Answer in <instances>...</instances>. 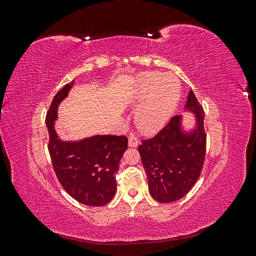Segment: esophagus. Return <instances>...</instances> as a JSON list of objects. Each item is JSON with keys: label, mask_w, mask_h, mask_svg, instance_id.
<instances>
[{"label": "esophagus", "mask_w": 256, "mask_h": 256, "mask_svg": "<svg viewBox=\"0 0 256 256\" xmlns=\"http://www.w3.org/2000/svg\"><path fill=\"white\" fill-rule=\"evenodd\" d=\"M138 144H140V141L134 134H130L129 136V140H128V145L130 147H136Z\"/></svg>", "instance_id": "esophagus-1"}]
</instances>
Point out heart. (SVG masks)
Here are the masks:
<instances>
[{"label":"heart","instance_id":"obj_1","mask_svg":"<svg viewBox=\"0 0 256 256\" xmlns=\"http://www.w3.org/2000/svg\"><path fill=\"white\" fill-rule=\"evenodd\" d=\"M180 97V82L174 74L146 72L140 80L136 100L140 106L136 113L138 128L154 134L171 118Z\"/></svg>","mask_w":256,"mask_h":256}]
</instances>
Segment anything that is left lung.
<instances>
[{"label":"left lung","mask_w":256,"mask_h":256,"mask_svg":"<svg viewBox=\"0 0 256 256\" xmlns=\"http://www.w3.org/2000/svg\"><path fill=\"white\" fill-rule=\"evenodd\" d=\"M186 108L196 115L198 126L186 134L180 115H175L159 132L138 146L148 180L150 196L160 203L182 198L192 189L202 172L206 154L204 109L192 90Z\"/></svg>","instance_id":"1"}]
</instances>
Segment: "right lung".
<instances>
[{
    "label": "right lung",
    "mask_w": 256,
    "mask_h": 256,
    "mask_svg": "<svg viewBox=\"0 0 256 256\" xmlns=\"http://www.w3.org/2000/svg\"><path fill=\"white\" fill-rule=\"evenodd\" d=\"M74 82L54 96L46 116L48 150L54 172L69 196L88 206H104L116 192V173L128 148L126 136H95L80 142L60 141L54 130L58 106Z\"/></svg>",
    "instance_id": "right-lung-1"
}]
</instances>
